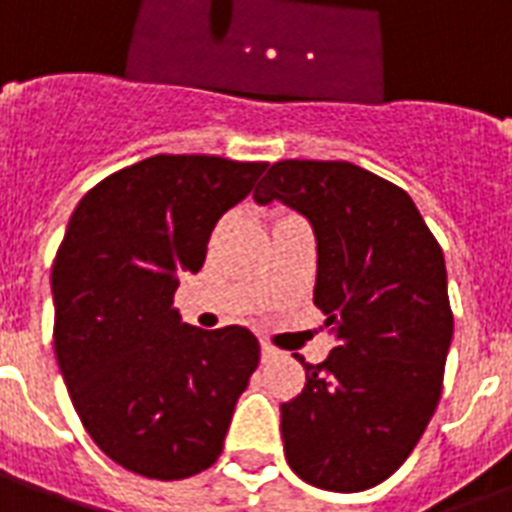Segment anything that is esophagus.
Wrapping results in <instances>:
<instances>
[{
	"mask_svg": "<svg viewBox=\"0 0 512 512\" xmlns=\"http://www.w3.org/2000/svg\"><path fill=\"white\" fill-rule=\"evenodd\" d=\"M279 356V348H273L271 342H263V361H273Z\"/></svg>",
	"mask_w": 512,
	"mask_h": 512,
	"instance_id": "obj_1",
	"label": "esophagus"
}]
</instances>
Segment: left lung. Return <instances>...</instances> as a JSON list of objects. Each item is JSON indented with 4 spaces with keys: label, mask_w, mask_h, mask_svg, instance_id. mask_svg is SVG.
Returning a JSON list of instances; mask_svg holds the SVG:
<instances>
[{
    "label": "left lung",
    "mask_w": 512,
    "mask_h": 512,
    "mask_svg": "<svg viewBox=\"0 0 512 512\" xmlns=\"http://www.w3.org/2000/svg\"><path fill=\"white\" fill-rule=\"evenodd\" d=\"M284 201L311 220L319 249L313 303L335 335L281 404L289 468L327 492L393 476L436 412L454 316L444 252L412 196L350 162H276L257 204Z\"/></svg>",
    "instance_id": "1"
}]
</instances>
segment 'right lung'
I'll use <instances>...</instances> for the list:
<instances>
[{
    "label": "right lung",
    "instance_id": "obj_1",
    "mask_svg": "<svg viewBox=\"0 0 512 512\" xmlns=\"http://www.w3.org/2000/svg\"><path fill=\"white\" fill-rule=\"evenodd\" d=\"M265 167L156 154L100 180L68 220L52 263L55 356L84 430L138 476L180 481L223 452L260 342L236 324H183L172 300Z\"/></svg>",
    "mask_w": 512,
    "mask_h": 512
}]
</instances>
